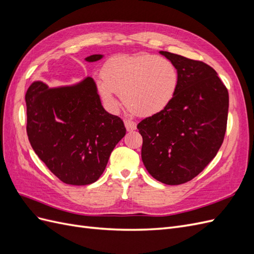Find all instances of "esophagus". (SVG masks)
I'll return each instance as SVG.
<instances>
[{"label":"esophagus","instance_id":"1","mask_svg":"<svg viewBox=\"0 0 254 254\" xmlns=\"http://www.w3.org/2000/svg\"><path fill=\"white\" fill-rule=\"evenodd\" d=\"M124 124H125V127L127 129V131H133V130L136 129V123L133 122V121L125 120L124 121Z\"/></svg>","mask_w":254,"mask_h":254}]
</instances>
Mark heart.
<instances>
[{"instance_id":"b5f03b06","label":"heart","mask_w":254,"mask_h":254,"mask_svg":"<svg viewBox=\"0 0 254 254\" xmlns=\"http://www.w3.org/2000/svg\"><path fill=\"white\" fill-rule=\"evenodd\" d=\"M98 92L110 106H117L114 93L137 117L148 118L166 109L179 87L177 66L155 55L118 56L105 64Z\"/></svg>"}]
</instances>
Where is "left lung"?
<instances>
[{"label": "left lung", "mask_w": 254, "mask_h": 254, "mask_svg": "<svg viewBox=\"0 0 254 254\" xmlns=\"http://www.w3.org/2000/svg\"><path fill=\"white\" fill-rule=\"evenodd\" d=\"M177 66L179 87L166 109L142 120V161L158 181L178 186L200 174L217 155L227 129L229 93L212 66L160 52Z\"/></svg>", "instance_id": "8db88e82"}]
</instances>
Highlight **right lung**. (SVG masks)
<instances>
[{
    "label": "right lung",
    "mask_w": 254,
    "mask_h": 254,
    "mask_svg": "<svg viewBox=\"0 0 254 254\" xmlns=\"http://www.w3.org/2000/svg\"><path fill=\"white\" fill-rule=\"evenodd\" d=\"M102 57L86 60L94 63ZM25 102L29 143L49 170L72 186L95 182L126 128L103 108L94 80L88 77L76 86L56 89L36 81Z\"/></svg>",
    "instance_id": "right-lung-1"
}]
</instances>
